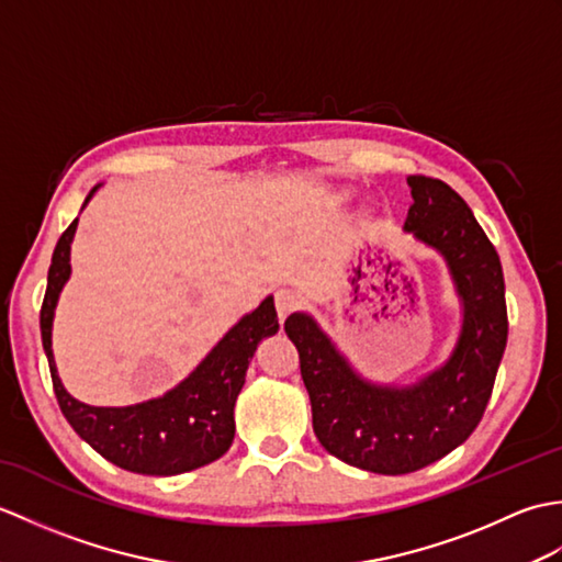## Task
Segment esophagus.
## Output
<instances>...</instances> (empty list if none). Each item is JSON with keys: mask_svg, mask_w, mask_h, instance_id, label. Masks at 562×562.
<instances>
[{"mask_svg": "<svg viewBox=\"0 0 562 562\" xmlns=\"http://www.w3.org/2000/svg\"><path fill=\"white\" fill-rule=\"evenodd\" d=\"M300 306V292L290 290V288H282L274 294V308H278V316L284 321L288 318L294 308Z\"/></svg>", "mask_w": 562, "mask_h": 562, "instance_id": "34e87169", "label": "esophagus"}]
</instances>
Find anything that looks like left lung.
Listing matches in <instances>:
<instances>
[{
    "mask_svg": "<svg viewBox=\"0 0 562 562\" xmlns=\"http://www.w3.org/2000/svg\"><path fill=\"white\" fill-rule=\"evenodd\" d=\"M408 186L413 205L403 232L441 256L461 304V328L447 360L411 384H379L357 372L312 314L294 312L284 321L300 350L321 447L384 475L425 469L471 437L507 345L505 278L495 246L447 183L408 176Z\"/></svg>",
    "mask_w": 562,
    "mask_h": 562,
    "instance_id": "left-lung-1",
    "label": "left lung"
}]
</instances>
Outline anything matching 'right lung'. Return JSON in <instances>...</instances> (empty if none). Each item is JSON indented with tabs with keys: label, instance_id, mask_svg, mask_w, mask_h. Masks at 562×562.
<instances>
[{
	"label": "right lung",
	"instance_id": "obj_1",
	"mask_svg": "<svg viewBox=\"0 0 562 562\" xmlns=\"http://www.w3.org/2000/svg\"><path fill=\"white\" fill-rule=\"evenodd\" d=\"M99 188L101 183L91 188L83 207ZM77 224L79 220L71 222L55 246L41 308L43 350L67 423L103 459L133 473L178 475L217 461L234 441V405L244 389L246 369L254 360L258 342L280 330L272 294L254 312L238 318L193 372L161 396L121 405V408L81 403L65 389L53 355L55 308L71 274L69 250Z\"/></svg>",
	"mask_w": 562,
	"mask_h": 562
}]
</instances>
